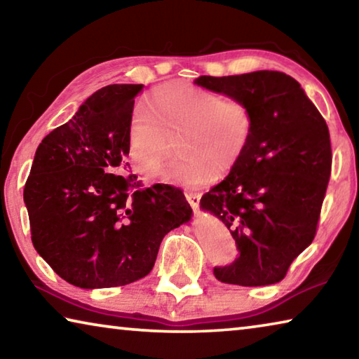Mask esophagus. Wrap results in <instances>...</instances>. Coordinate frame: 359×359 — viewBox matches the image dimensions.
Here are the masks:
<instances>
[{
    "label": "esophagus",
    "instance_id": "34e87169",
    "mask_svg": "<svg viewBox=\"0 0 359 359\" xmlns=\"http://www.w3.org/2000/svg\"><path fill=\"white\" fill-rule=\"evenodd\" d=\"M185 196H187L188 203H190L191 208L196 210L198 205H199V201H201V193H198V191H187Z\"/></svg>",
    "mask_w": 359,
    "mask_h": 359
}]
</instances>
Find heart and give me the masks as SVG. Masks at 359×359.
<instances>
[{"instance_id":"b5f03b06","label":"heart","mask_w":359,"mask_h":359,"mask_svg":"<svg viewBox=\"0 0 359 359\" xmlns=\"http://www.w3.org/2000/svg\"><path fill=\"white\" fill-rule=\"evenodd\" d=\"M151 109L137 102L126 128V156L135 171L154 179L163 171L177 138L179 158L169 179L198 187L224 179L239 165L252 141L255 118L250 106L238 98L187 82H169L151 93Z\"/></svg>"}]
</instances>
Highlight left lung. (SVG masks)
Masks as SVG:
<instances>
[{
	"mask_svg": "<svg viewBox=\"0 0 359 359\" xmlns=\"http://www.w3.org/2000/svg\"><path fill=\"white\" fill-rule=\"evenodd\" d=\"M194 83L245 101L255 118L244 158L201 198L239 252L214 276L242 287L280 282L317 234L332 165L326 121L299 82L280 71L201 76Z\"/></svg>",
	"mask_w": 359,
	"mask_h": 359,
	"instance_id": "obj_1",
	"label": "left lung"
}]
</instances>
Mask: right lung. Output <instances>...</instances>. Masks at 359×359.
<instances>
[{"label": "right lung", "instance_id": "right-lung-1", "mask_svg": "<svg viewBox=\"0 0 359 359\" xmlns=\"http://www.w3.org/2000/svg\"><path fill=\"white\" fill-rule=\"evenodd\" d=\"M141 83L102 87L42 139L27 179L32 242L79 288L123 287L149 274L169 231L191 218L184 191L144 187L126 161Z\"/></svg>", "mask_w": 359, "mask_h": 359}]
</instances>
